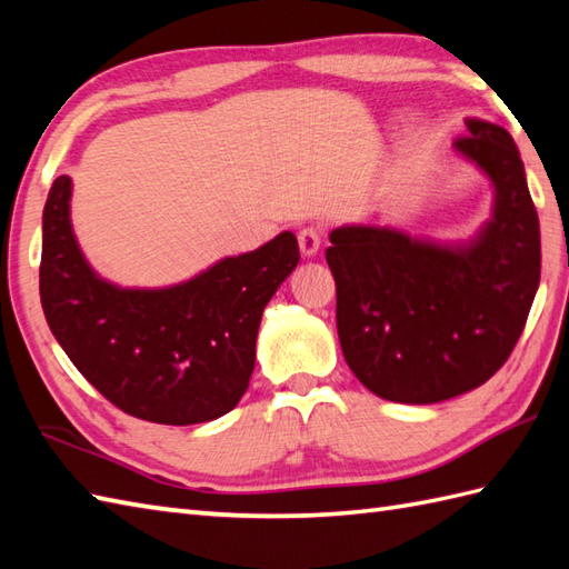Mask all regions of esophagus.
Segmentation results:
<instances>
[{"instance_id": "esophagus-1", "label": "esophagus", "mask_w": 569, "mask_h": 569, "mask_svg": "<svg viewBox=\"0 0 569 569\" xmlns=\"http://www.w3.org/2000/svg\"><path fill=\"white\" fill-rule=\"evenodd\" d=\"M320 244H322L320 227H303L298 232V247H300V253H303V257H316Z\"/></svg>"}]
</instances>
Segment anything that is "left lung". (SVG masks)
I'll return each instance as SVG.
<instances>
[{
  "label": "left lung",
  "instance_id": "8db88e82",
  "mask_svg": "<svg viewBox=\"0 0 569 569\" xmlns=\"http://www.w3.org/2000/svg\"><path fill=\"white\" fill-rule=\"evenodd\" d=\"M455 149L493 188L491 222L465 247L389 227H340L325 251L337 335L355 377L386 401L440 403L489 381L521 337L540 283V222L509 131L469 119Z\"/></svg>",
  "mask_w": 569,
  "mask_h": 569
}]
</instances>
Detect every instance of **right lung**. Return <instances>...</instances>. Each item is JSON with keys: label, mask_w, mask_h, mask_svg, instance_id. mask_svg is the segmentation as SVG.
Returning <instances> with one entry per match:
<instances>
[{"label": "right lung", "mask_w": 569, "mask_h": 569, "mask_svg": "<svg viewBox=\"0 0 569 569\" xmlns=\"http://www.w3.org/2000/svg\"><path fill=\"white\" fill-rule=\"evenodd\" d=\"M70 188L68 176L56 178L43 208L39 291L58 345L129 416L196 426L229 413L251 379L263 308L300 261L296 234L186 283L129 291L102 281L80 253Z\"/></svg>", "instance_id": "right-lung-1"}]
</instances>
